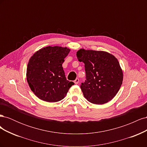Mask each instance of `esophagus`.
<instances>
[{"mask_svg": "<svg viewBox=\"0 0 147 147\" xmlns=\"http://www.w3.org/2000/svg\"><path fill=\"white\" fill-rule=\"evenodd\" d=\"M78 83H79V79H78V78H76V79H75V80H74V83L77 84Z\"/></svg>", "mask_w": 147, "mask_h": 147, "instance_id": "esophagus-1", "label": "esophagus"}]
</instances>
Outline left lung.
Wrapping results in <instances>:
<instances>
[{
  "mask_svg": "<svg viewBox=\"0 0 147 147\" xmlns=\"http://www.w3.org/2000/svg\"><path fill=\"white\" fill-rule=\"evenodd\" d=\"M84 63L86 80L81 84L83 96L91 103L102 105L116 96L121 87L123 74L118 59L104 51L84 50L77 52Z\"/></svg>",
  "mask_w": 147,
  "mask_h": 147,
  "instance_id": "obj_1",
  "label": "left lung"
}]
</instances>
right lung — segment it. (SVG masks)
Listing matches in <instances>:
<instances>
[{"mask_svg": "<svg viewBox=\"0 0 147 147\" xmlns=\"http://www.w3.org/2000/svg\"><path fill=\"white\" fill-rule=\"evenodd\" d=\"M70 51L67 47L48 46L30 57L26 77L30 90L40 99L48 102L60 101L74 84L67 80L62 66Z\"/></svg>", "mask_w": 147, "mask_h": 147, "instance_id": "right-lung-1", "label": "right lung"}]
</instances>
